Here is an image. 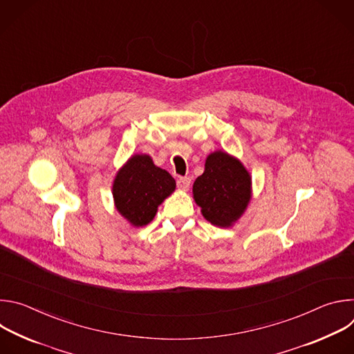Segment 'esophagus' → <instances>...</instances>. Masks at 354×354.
Here are the masks:
<instances>
[{"label":"esophagus","mask_w":354,"mask_h":354,"mask_svg":"<svg viewBox=\"0 0 354 354\" xmlns=\"http://www.w3.org/2000/svg\"><path fill=\"white\" fill-rule=\"evenodd\" d=\"M176 183H178V187H179L180 190L186 192V190H189V187H190V178H189V176H182V178H179V179L176 180Z\"/></svg>","instance_id":"esophagus-1"}]
</instances>
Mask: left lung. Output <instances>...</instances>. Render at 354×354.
<instances>
[{
    "label": "left lung",
    "mask_w": 354,
    "mask_h": 354,
    "mask_svg": "<svg viewBox=\"0 0 354 354\" xmlns=\"http://www.w3.org/2000/svg\"><path fill=\"white\" fill-rule=\"evenodd\" d=\"M252 178L239 160L225 151H214L205 172L193 183V198L201 214L217 227H231L250 201Z\"/></svg>",
    "instance_id": "1"
}]
</instances>
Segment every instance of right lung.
I'll list each match as a JSON object with an SVG mask.
<instances>
[{"instance_id":"right-lung-1","label":"right lung","mask_w":354,"mask_h":354,"mask_svg":"<svg viewBox=\"0 0 354 354\" xmlns=\"http://www.w3.org/2000/svg\"><path fill=\"white\" fill-rule=\"evenodd\" d=\"M175 179L147 154L133 156L116 174L112 193L118 212L134 227L153 221L158 206L174 193Z\"/></svg>"}]
</instances>
